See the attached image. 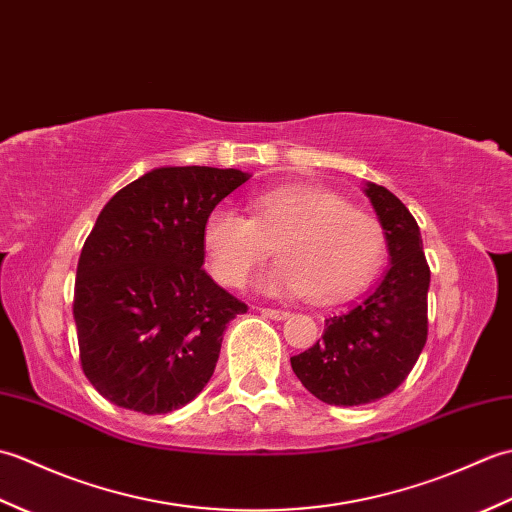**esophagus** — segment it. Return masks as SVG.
Wrapping results in <instances>:
<instances>
[{
    "label": "esophagus",
    "instance_id": "1",
    "mask_svg": "<svg viewBox=\"0 0 512 512\" xmlns=\"http://www.w3.org/2000/svg\"><path fill=\"white\" fill-rule=\"evenodd\" d=\"M259 312L264 314V317H270V319H275V321H284V319H288L290 317V312H286V310H273V308H259Z\"/></svg>",
    "mask_w": 512,
    "mask_h": 512
}]
</instances>
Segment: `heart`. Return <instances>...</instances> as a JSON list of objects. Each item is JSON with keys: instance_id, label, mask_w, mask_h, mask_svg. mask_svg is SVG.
I'll return each mask as SVG.
<instances>
[{"instance_id": "1", "label": "heart", "mask_w": 512, "mask_h": 512, "mask_svg": "<svg viewBox=\"0 0 512 512\" xmlns=\"http://www.w3.org/2000/svg\"><path fill=\"white\" fill-rule=\"evenodd\" d=\"M248 211L215 206L202 226L206 264L224 286H242L275 246L279 259L257 277L259 290L334 303L361 292L383 262L378 217L330 189L284 184L253 195Z\"/></svg>"}]
</instances>
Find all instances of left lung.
Listing matches in <instances>:
<instances>
[{
  "instance_id": "obj_1",
  "label": "left lung",
  "mask_w": 512,
  "mask_h": 512,
  "mask_svg": "<svg viewBox=\"0 0 512 512\" xmlns=\"http://www.w3.org/2000/svg\"><path fill=\"white\" fill-rule=\"evenodd\" d=\"M391 257L385 279L350 308L325 319L323 342L290 358L312 396L336 407L376 402L398 389L427 343L429 264L418 222L394 193L367 182Z\"/></svg>"
}]
</instances>
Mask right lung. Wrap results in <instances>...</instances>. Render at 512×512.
I'll return each instance as SVG.
<instances>
[{
    "instance_id": "add662e5",
    "label": "right lung",
    "mask_w": 512,
    "mask_h": 512,
    "mask_svg": "<svg viewBox=\"0 0 512 512\" xmlns=\"http://www.w3.org/2000/svg\"><path fill=\"white\" fill-rule=\"evenodd\" d=\"M250 176L160 167L103 206L76 266L83 374L103 398L156 416L200 394L226 323L248 310L204 273L202 226Z\"/></svg>"
}]
</instances>
